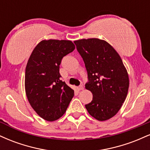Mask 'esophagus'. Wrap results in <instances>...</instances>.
<instances>
[{
  "label": "esophagus",
  "instance_id": "1",
  "mask_svg": "<svg viewBox=\"0 0 150 150\" xmlns=\"http://www.w3.org/2000/svg\"><path fill=\"white\" fill-rule=\"evenodd\" d=\"M84 89V87L83 86H79L78 87H77V90H79V91H80V90H83Z\"/></svg>",
  "mask_w": 150,
  "mask_h": 150
}]
</instances>
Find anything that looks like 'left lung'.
<instances>
[{
	"instance_id": "1",
	"label": "left lung",
	"mask_w": 150,
	"mask_h": 150,
	"mask_svg": "<svg viewBox=\"0 0 150 150\" xmlns=\"http://www.w3.org/2000/svg\"><path fill=\"white\" fill-rule=\"evenodd\" d=\"M74 43L87 71L89 82L85 88L93 95L92 101L85 108L95 119H110L118 112L128 94L126 68L119 54L106 41L90 38Z\"/></svg>"
}]
</instances>
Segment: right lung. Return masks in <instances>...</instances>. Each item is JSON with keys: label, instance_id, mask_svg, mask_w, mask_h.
<instances>
[{"label": "right lung", "instance_id": "right-lung-1", "mask_svg": "<svg viewBox=\"0 0 150 150\" xmlns=\"http://www.w3.org/2000/svg\"><path fill=\"white\" fill-rule=\"evenodd\" d=\"M75 49L71 41L44 39L36 46L27 62L26 95L36 113L47 121L61 118L74 96L73 89L60 79L59 65Z\"/></svg>", "mask_w": 150, "mask_h": 150}]
</instances>
